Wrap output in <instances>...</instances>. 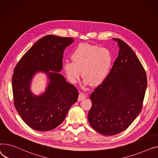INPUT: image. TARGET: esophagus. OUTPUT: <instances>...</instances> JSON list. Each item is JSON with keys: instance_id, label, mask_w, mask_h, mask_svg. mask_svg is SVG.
<instances>
[{"instance_id": "obj_1", "label": "esophagus", "mask_w": 158, "mask_h": 158, "mask_svg": "<svg viewBox=\"0 0 158 158\" xmlns=\"http://www.w3.org/2000/svg\"><path fill=\"white\" fill-rule=\"evenodd\" d=\"M85 98H86V95L84 93H83V92H80V94H79V96H78V100L80 101L84 99Z\"/></svg>"}]
</instances>
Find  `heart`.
Wrapping results in <instances>:
<instances>
[{"label": "heart", "mask_w": 158, "mask_h": 158, "mask_svg": "<svg viewBox=\"0 0 158 158\" xmlns=\"http://www.w3.org/2000/svg\"><path fill=\"white\" fill-rule=\"evenodd\" d=\"M71 61L64 62L63 68L68 80L75 83L81 71L85 85L97 86L107 77L113 62L111 52L106 48L80 44L71 53Z\"/></svg>", "instance_id": "heart-1"}]
</instances>
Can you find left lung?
<instances>
[{"instance_id": "8db88e82", "label": "left lung", "mask_w": 158, "mask_h": 158, "mask_svg": "<svg viewBox=\"0 0 158 158\" xmlns=\"http://www.w3.org/2000/svg\"><path fill=\"white\" fill-rule=\"evenodd\" d=\"M112 68L90 96V125L98 133L112 136L126 129L140 113L147 85L145 69L135 53L123 40Z\"/></svg>"}]
</instances>
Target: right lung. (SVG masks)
Listing matches in <instances>:
<instances>
[{
	"mask_svg": "<svg viewBox=\"0 0 158 158\" xmlns=\"http://www.w3.org/2000/svg\"><path fill=\"white\" fill-rule=\"evenodd\" d=\"M74 40L53 35L43 37L18 62L12 77L14 105L23 121L39 131L59 126L78 100L77 89L66 81L62 69L64 50ZM45 73L49 81L41 95H34L31 81L36 73Z\"/></svg>",
	"mask_w": 158,
	"mask_h": 158,
	"instance_id": "add662e5",
	"label": "right lung"
}]
</instances>
